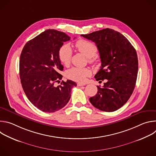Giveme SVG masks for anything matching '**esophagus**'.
I'll return each mask as SVG.
<instances>
[{
    "label": "esophagus",
    "mask_w": 156,
    "mask_h": 156,
    "mask_svg": "<svg viewBox=\"0 0 156 156\" xmlns=\"http://www.w3.org/2000/svg\"><path fill=\"white\" fill-rule=\"evenodd\" d=\"M86 85V84H84V83H78V84H77V86H85Z\"/></svg>",
    "instance_id": "esophagus-1"
}]
</instances>
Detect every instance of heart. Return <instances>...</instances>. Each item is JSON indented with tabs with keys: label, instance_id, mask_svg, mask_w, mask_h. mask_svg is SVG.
<instances>
[{
	"label": "heart",
	"instance_id": "1",
	"mask_svg": "<svg viewBox=\"0 0 156 156\" xmlns=\"http://www.w3.org/2000/svg\"><path fill=\"white\" fill-rule=\"evenodd\" d=\"M76 49L87 58L90 63H95L96 57L95 55L98 52V48L93 42L84 39L78 41L75 43ZM72 49L69 44H63L58 51V57L60 62L65 65H68L72 60ZM91 72L89 68L73 67L66 73V76L73 81L83 83L86 78L91 75Z\"/></svg>",
	"mask_w": 156,
	"mask_h": 156
}]
</instances>
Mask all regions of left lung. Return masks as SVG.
Listing matches in <instances>:
<instances>
[{"instance_id":"1","label":"left lung","mask_w":156,"mask_h":156,"mask_svg":"<svg viewBox=\"0 0 156 156\" xmlns=\"http://www.w3.org/2000/svg\"><path fill=\"white\" fill-rule=\"evenodd\" d=\"M81 36L94 42L99 52L101 66L94 76L97 81L107 80L97 94L90 98L91 104L104 112L122 107L134 90L138 70L135 49L119 32L105 28Z\"/></svg>"}]
</instances>
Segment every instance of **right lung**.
Returning <instances> with one entry per match:
<instances>
[{"label":"right lung","mask_w":156,"mask_h":156,"mask_svg":"<svg viewBox=\"0 0 156 156\" xmlns=\"http://www.w3.org/2000/svg\"><path fill=\"white\" fill-rule=\"evenodd\" d=\"M70 37L63 32L47 30L29 41L20 58V77L29 101L44 112H54L62 108L71 97L76 83L72 80L60 83L63 70L58 51Z\"/></svg>","instance_id":"obj_1"}]
</instances>
